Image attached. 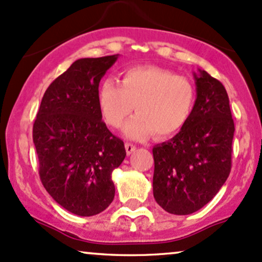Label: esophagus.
Masks as SVG:
<instances>
[{
    "label": "esophagus",
    "mask_w": 262,
    "mask_h": 262,
    "mask_svg": "<svg viewBox=\"0 0 262 262\" xmlns=\"http://www.w3.org/2000/svg\"><path fill=\"white\" fill-rule=\"evenodd\" d=\"M125 148H126V152H127V155H131L134 154L135 149H136V146L132 145V143H126Z\"/></svg>",
    "instance_id": "obj_1"
}]
</instances>
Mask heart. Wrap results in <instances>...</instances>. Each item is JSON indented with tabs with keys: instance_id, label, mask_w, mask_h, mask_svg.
Masks as SVG:
<instances>
[{
	"instance_id": "obj_1",
	"label": "heart",
	"mask_w": 262,
	"mask_h": 262,
	"mask_svg": "<svg viewBox=\"0 0 262 262\" xmlns=\"http://www.w3.org/2000/svg\"><path fill=\"white\" fill-rule=\"evenodd\" d=\"M195 89L187 78L158 67H134L121 75V85L104 79L99 86V106L105 121L119 128L126 123L127 139L145 141L157 134L160 139L177 135L194 110Z\"/></svg>"
}]
</instances>
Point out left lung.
Returning a JSON list of instances; mask_svg holds the SVG:
<instances>
[{
	"label": "left lung",
	"mask_w": 262,
	"mask_h": 262,
	"mask_svg": "<svg viewBox=\"0 0 262 262\" xmlns=\"http://www.w3.org/2000/svg\"><path fill=\"white\" fill-rule=\"evenodd\" d=\"M196 99L187 125L154 147V196L164 210L188 215L208 204L231 168L234 121L224 85L193 73Z\"/></svg>",
	"instance_id": "obj_1"
}]
</instances>
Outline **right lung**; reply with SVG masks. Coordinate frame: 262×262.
Here are the masks:
<instances>
[{"label": "right lung", "instance_id": "obj_1", "mask_svg": "<svg viewBox=\"0 0 262 262\" xmlns=\"http://www.w3.org/2000/svg\"><path fill=\"white\" fill-rule=\"evenodd\" d=\"M119 54L81 58L48 89L33 125L44 188L70 213L93 216L115 196L113 172L125 160L122 140L102 121L99 84Z\"/></svg>", "mask_w": 262, "mask_h": 262}]
</instances>
